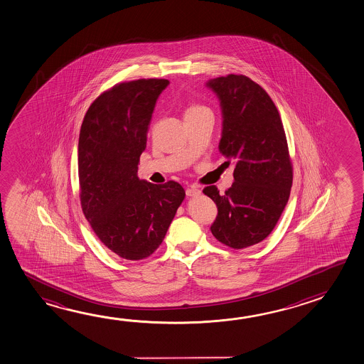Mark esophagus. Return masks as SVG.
<instances>
[{"instance_id":"1","label":"esophagus","mask_w":364,"mask_h":364,"mask_svg":"<svg viewBox=\"0 0 364 364\" xmlns=\"http://www.w3.org/2000/svg\"><path fill=\"white\" fill-rule=\"evenodd\" d=\"M201 193V190L198 188V187H191V188H187L186 190V195L188 196V198H193V196H198Z\"/></svg>"}]
</instances>
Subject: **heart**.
<instances>
[{
	"instance_id": "heart-1",
	"label": "heart",
	"mask_w": 364,
	"mask_h": 364,
	"mask_svg": "<svg viewBox=\"0 0 364 364\" xmlns=\"http://www.w3.org/2000/svg\"><path fill=\"white\" fill-rule=\"evenodd\" d=\"M200 108H201V107H195V105H193V107H190V108L187 109V112L198 111V109H200Z\"/></svg>"
}]
</instances>
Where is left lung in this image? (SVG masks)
Wrapping results in <instances>:
<instances>
[{
  "instance_id": "1",
  "label": "left lung",
  "mask_w": 364,
  "mask_h": 364,
  "mask_svg": "<svg viewBox=\"0 0 364 364\" xmlns=\"http://www.w3.org/2000/svg\"><path fill=\"white\" fill-rule=\"evenodd\" d=\"M220 102L219 142L227 164L235 163V182L220 195L215 186L203 188L218 206L211 233L225 246L246 248L265 240L289 198L293 169L287 137L269 94L243 75L206 82Z\"/></svg>"
}]
</instances>
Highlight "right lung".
<instances>
[{"instance_id": "1", "label": "right lung", "mask_w": 364, "mask_h": 364, "mask_svg": "<svg viewBox=\"0 0 364 364\" xmlns=\"http://www.w3.org/2000/svg\"><path fill=\"white\" fill-rule=\"evenodd\" d=\"M164 79L122 82L92 102L81 124L77 166L81 208L102 243L126 259L150 256L185 200L183 187L137 177Z\"/></svg>"}]
</instances>
